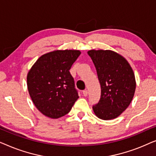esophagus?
Instances as JSON below:
<instances>
[{
    "mask_svg": "<svg viewBox=\"0 0 156 156\" xmlns=\"http://www.w3.org/2000/svg\"><path fill=\"white\" fill-rule=\"evenodd\" d=\"M83 94H84V97H87V96L88 95V90L85 89V90L83 91Z\"/></svg>",
    "mask_w": 156,
    "mask_h": 156,
    "instance_id": "1",
    "label": "esophagus"
}]
</instances>
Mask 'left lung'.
Wrapping results in <instances>:
<instances>
[{"mask_svg":"<svg viewBox=\"0 0 156 156\" xmlns=\"http://www.w3.org/2000/svg\"><path fill=\"white\" fill-rule=\"evenodd\" d=\"M88 55L97 69L101 97L92 108L103 120L118 117L126 109L136 90L133 69L126 59L111 50H89Z\"/></svg>","mask_w":156,"mask_h":156,"instance_id":"8db88e82","label":"left lung"}]
</instances>
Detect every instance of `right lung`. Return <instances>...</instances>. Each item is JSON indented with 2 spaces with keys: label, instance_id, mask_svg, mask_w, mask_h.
<instances>
[{
  "label": "right lung",
  "instance_id": "obj_1",
  "mask_svg": "<svg viewBox=\"0 0 156 156\" xmlns=\"http://www.w3.org/2000/svg\"><path fill=\"white\" fill-rule=\"evenodd\" d=\"M81 54L79 50H57L42 55L28 72L27 89L34 104L42 114L58 119L68 114L78 99L69 72Z\"/></svg>",
  "mask_w": 156,
  "mask_h": 156
}]
</instances>
